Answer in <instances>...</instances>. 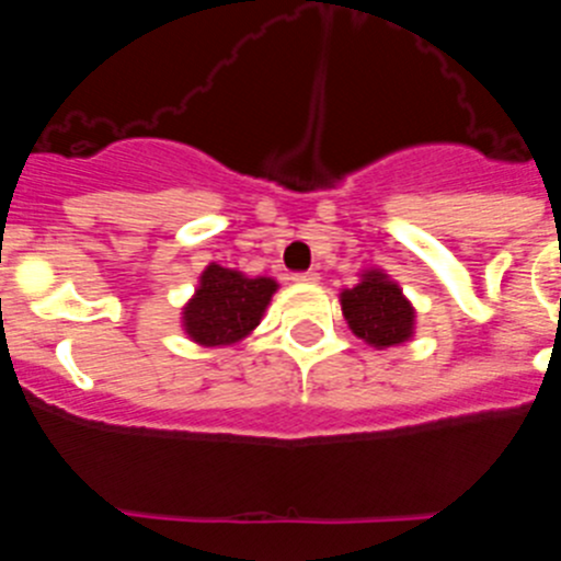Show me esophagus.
I'll list each match as a JSON object with an SVG mask.
<instances>
[{"label": "esophagus", "instance_id": "34e87169", "mask_svg": "<svg viewBox=\"0 0 561 561\" xmlns=\"http://www.w3.org/2000/svg\"><path fill=\"white\" fill-rule=\"evenodd\" d=\"M291 280H295V284H317V272H295Z\"/></svg>", "mask_w": 561, "mask_h": 561}]
</instances>
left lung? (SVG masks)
<instances>
[{
    "instance_id": "8db88e82",
    "label": "left lung",
    "mask_w": 561,
    "mask_h": 561,
    "mask_svg": "<svg viewBox=\"0 0 561 561\" xmlns=\"http://www.w3.org/2000/svg\"><path fill=\"white\" fill-rule=\"evenodd\" d=\"M340 304L348 329L374 348L401 345L413 336V304L381 270H368L354 289H342Z\"/></svg>"
}]
</instances>
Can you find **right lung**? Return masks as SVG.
<instances>
[{
  "mask_svg": "<svg viewBox=\"0 0 561 561\" xmlns=\"http://www.w3.org/2000/svg\"><path fill=\"white\" fill-rule=\"evenodd\" d=\"M275 289L272 277H247L244 272L210 264L182 309L185 334L205 348L244 340L261 323Z\"/></svg>",
  "mask_w": 561,
  "mask_h": 561,
  "instance_id": "add662e5",
  "label": "right lung"
}]
</instances>
